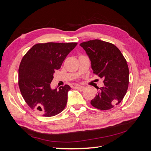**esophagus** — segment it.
<instances>
[{"instance_id":"1","label":"esophagus","mask_w":151,"mask_h":151,"mask_svg":"<svg viewBox=\"0 0 151 151\" xmlns=\"http://www.w3.org/2000/svg\"><path fill=\"white\" fill-rule=\"evenodd\" d=\"M76 89H77L80 91H83L85 88L84 86H76Z\"/></svg>"}]
</instances>
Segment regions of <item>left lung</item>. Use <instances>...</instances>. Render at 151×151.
<instances>
[{
	"label": "left lung",
	"instance_id": "1",
	"mask_svg": "<svg viewBox=\"0 0 151 151\" xmlns=\"http://www.w3.org/2000/svg\"><path fill=\"white\" fill-rule=\"evenodd\" d=\"M88 55L93 73L103 78L104 86L97 88L98 94L91 101L94 108L108 110L124 98L129 83L127 61L115 45L99 40L80 44Z\"/></svg>",
	"mask_w": 151,
	"mask_h": 151
}]
</instances>
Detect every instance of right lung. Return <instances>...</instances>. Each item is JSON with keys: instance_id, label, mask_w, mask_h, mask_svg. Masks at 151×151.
Here are the masks:
<instances>
[{"instance_id": "1", "label": "right lung", "mask_w": 151, "mask_h": 151, "mask_svg": "<svg viewBox=\"0 0 151 151\" xmlns=\"http://www.w3.org/2000/svg\"><path fill=\"white\" fill-rule=\"evenodd\" d=\"M77 43H38L22 58L19 68L18 84L21 94L29 108L44 116L57 115L64 109L68 85L58 89L50 84L55 70L60 69L63 60Z\"/></svg>"}]
</instances>
